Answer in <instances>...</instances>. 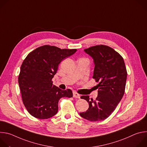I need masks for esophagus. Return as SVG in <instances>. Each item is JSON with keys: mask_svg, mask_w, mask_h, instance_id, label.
<instances>
[{"mask_svg": "<svg viewBox=\"0 0 147 147\" xmlns=\"http://www.w3.org/2000/svg\"><path fill=\"white\" fill-rule=\"evenodd\" d=\"M73 97L74 98H79L80 97V94H78V93L76 92H73Z\"/></svg>", "mask_w": 147, "mask_h": 147, "instance_id": "esophagus-1", "label": "esophagus"}]
</instances>
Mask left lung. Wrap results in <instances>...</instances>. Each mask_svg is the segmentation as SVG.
I'll list each match as a JSON object with an SVG mask.
<instances>
[{"instance_id": "left-lung-1", "label": "left lung", "mask_w": 147, "mask_h": 147, "mask_svg": "<svg viewBox=\"0 0 147 147\" xmlns=\"http://www.w3.org/2000/svg\"><path fill=\"white\" fill-rule=\"evenodd\" d=\"M84 51L94 59L92 78L98 82L96 86L98 91L95 100L88 95L81 96L88 102L89 108L80 115L91 121L103 120L115 111L124 94L126 68L122 56L108 46L96 45Z\"/></svg>"}]
</instances>
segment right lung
Instances as JSON below:
<instances>
[{"label":"right lung","mask_w":147,"mask_h":147,"mask_svg":"<svg viewBox=\"0 0 147 147\" xmlns=\"http://www.w3.org/2000/svg\"><path fill=\"white\" fill-rule=\"evenodd\" d=\"M77 49L44 45L30 52L21 66L18 84L23 103L32 116L47 119L58 111V102L63 97L71 98L72 91L62 90L53 85L52 79L63 59Z\"/></svg>","instance_id":"right-lung-1"}]
</instances>
